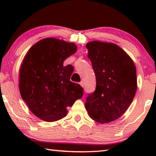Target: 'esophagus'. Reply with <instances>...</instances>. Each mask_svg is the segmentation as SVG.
I'll return each mask as SVG.
<instances>
[{
  "label": "esophagus",
  "instance_id": "esophagus-1",
  "mask_svg": "<svg viewBox=\"0 0 156 156\" xmlns=\"http://www.w3.org/2000/svg\"><path fill=\"white\" fill-rule=\"evenodd\" d=\"M80 85L82 86V87H84V83H83V81H81L80 83Z\"/></svg>",
  "mask_w": 156,
  "mask_h": 156
}]
</instances>
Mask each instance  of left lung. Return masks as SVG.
I'll return each instance as SVG.
<instances>
[{"label":"left lung","instance_id":"1","mask_svg":"<svg viewBox=\"0 0 156 156\" xmlns=\"http://www.w3.org/2000/svg\"><path fill=\"white\" fill-rule=\"evenodd\" d=\"M96 79V90L84 105L91 119L107 123L121 117L137 90L136 68L130 56L114 43L91 41L86 44Z\"/></svg>","mask_w":156,"mask_h":156}]
</instances>
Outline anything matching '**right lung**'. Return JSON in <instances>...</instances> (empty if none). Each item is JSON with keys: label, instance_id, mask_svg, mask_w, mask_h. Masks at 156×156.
<instances>
[{"label": "right lung", "instance_id": "1", "mask_svg": "<svg viewBox=\"0 0 156 156\" xmlns=\"http://www.w3.org/2000/svg\"><path fill=\"white\" fill-rule=\"evenodd\" d=\"M76 50L74 43L47 38L34 44L25 55L20 69V95L40 119H62L67 114V107L83 96V87L70 81L73 67L63 66Z\"/></svg>", "mask_w": 156, "mask_h": 156}]
</instances>
